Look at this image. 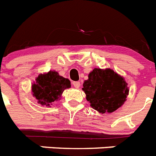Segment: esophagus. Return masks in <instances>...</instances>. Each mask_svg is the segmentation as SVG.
Instances as JSON below:
<instances>
[{
	"label": "esophagus",
	"instance_id": "34e87169",
	"mask_svg": "<svg viewBox=\"0 0 156 156\" xmlns=\"http://www.w3.org/2000/svg\"><path fill=\"white\" fill-rule=\"evenodd\" d=\"M73 84L76 88H79V87H80V83L79 81H75V82H73Z\"/></svg>",
	"mask_w": 156,
	"mask_h": 156
}]
</instances>
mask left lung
Segmentation results:
<instances>
[{"mask_svg":"<svg viewBox=\"0 0 156 156\" xmlns=\"http://www.w3.org/2000/svg\"><path fill=\"white\" fill-rule=\"evenodd\" d=\"M82 90L90 106L98 112H114L126 101L129 90L125 78L111 69H94Z\"/></svg>","mask_w":156,"mask_h":156,"instance_id":"obj_1","label":"left lung"}]
</instances>
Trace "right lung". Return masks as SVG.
<instances>
[{"label": "right lung", "instance_id": "right-lung-1", "mask_svg": "<svg viewBox=\"0 0 156 156\" xmlns=\"http://www.w3.org/2000/svg\"><path fill=\"white\" fill-rule=\"evenodd\" d=\"M71 87V82L59 75L58 72L50 70L39 74L31 85V92L38 104L50 106L60 100L65 89Z\"/></svg>", "mask_w": 156, "mask_h": 156}]
</instances>
